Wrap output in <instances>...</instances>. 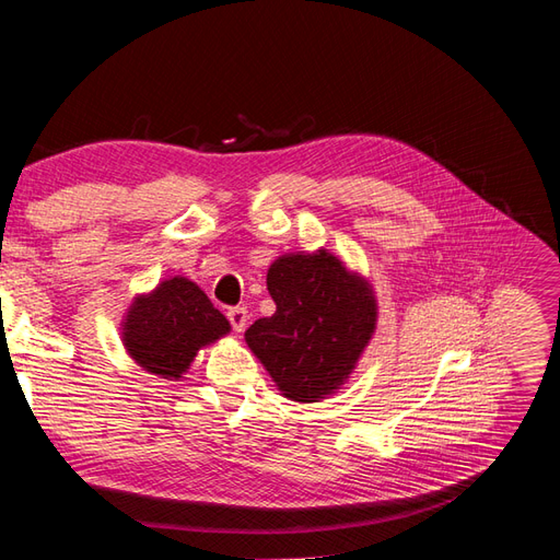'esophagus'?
<instances>
[{
	"label": "esophagus",
	"mask_w": 560,
	"mask_h": 560,
	"mask_svg": "<svg viewBox=\"0 0 560 560\" xmlns=\"http://www.w3.org/2000/svg\"><path fill=\"white\" fill-rule=\"evenodd\" d=\"M226 317H229V322H232L234 331L243 334V328H246V324H248V310L246 307H232L226 312Z\"/></svg>",
	"instance_id": "1"
}]
</instances>
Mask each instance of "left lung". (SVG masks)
<instances>
[{"label":"left lung","mask_w":560,"mask_h":560,"mask_svg":"<svg viewBox=\"0 0 560 560\" xmlns=\"http://www.w3.org/2000/svg\"><path fill=\"white\" fill-rule=\"evenodd\" d=\"M267 291L277 312L248 328V348L283 397L322 402L350 381L376 334L374 285L319 248L277 257Z\"/></svg>","instance_id":"1"}]
</instances>
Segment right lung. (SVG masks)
<instances>
[{"mask_svg": "<svg viewBox=\"0 0 560 560\" xmlns=\"http://www.w3.org/2000/svg\"><path fill=\"white\" fill-rule=\"evenodd\" d=\"M229 331L224 314L186 277H170L151 293H139L120 324L125 352L135 364L167 381H179L198 350Z\"/></svg>", "mask_w": 560, "mask_h": 560, "instance_id": "obj_1", "label": "right lung"}]
</instances>
